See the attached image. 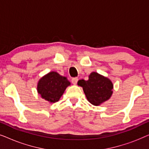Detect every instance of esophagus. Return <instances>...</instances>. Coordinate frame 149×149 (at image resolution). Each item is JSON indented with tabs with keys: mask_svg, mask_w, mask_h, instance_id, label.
<instances>
[{
	"mask_svg": "<svg viewBox=\"0 0 149 149\" xmlns=\"http://www.w3.org/2000/svg\"><path fill=\"white\" fill-rule=\"evenodd\" d=\"M71 81H72V84L76 85L77 82H78V78H72V80H71Z\"/></svg>",
	"mask_w": 149,
	"mask_h": 149,
	"instance_id": "esophagus-1",
	"label": "esophagus"
}]
</instances>
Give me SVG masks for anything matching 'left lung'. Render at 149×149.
<instances>
[{
    "instance_id": "1",
    "label": "left lung",
    "mask_w": 149,
    "mask_h": 149,
    "mask_svg": "<svg viewBox=\"0 0 149 149\" xmlns=\"http://www.w3.org/2000/svg\"><path fill=\"white\" fill-rule=\"evenodd\" d=\"M78 85L83 87L87 100L94 106L108 100L113 93L111 81L97 72H91L87 81L79 80Z\"/></svg>"
}]
</instances>
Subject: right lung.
<instances>
[{"label":"right lung","mask_w":149,"mask_h":149,"mask_svg":"<svg viewBox=\"0 0 149 149\" xmlns=\"http://www.w3.org/2000/svg\"><path fill=\"white\" fill-rule=\"evenodd\" d=\"M70 85L67 77L61 76L56 72H51L40 79L37 90L43 99L50 102H56Z\"/></svg>","instance_id":"1"}]
</instances>
